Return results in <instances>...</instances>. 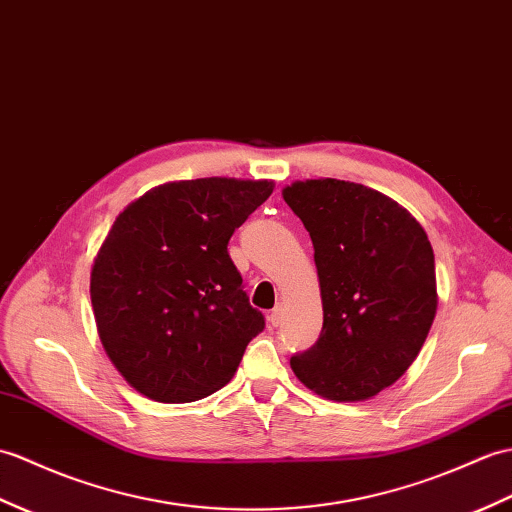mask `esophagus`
<instances>
[{
    "label": "esophagus",
    "instance_id": "1",
    "mask_svg": "<svg viewBox=\"0 0 512 512\" xmlns=\"http://www.w3.org/2000/svg\"><path fill=\"white\" fill-rule=\"evenodd\" d=\"M268 318H270V325H272V327H279V325L283 323V307H281V305H277L275 310L270 312V316H268Z\"/></svg>",
    "mask_w": 512,
    "mask_h": 512
}]
</instances>
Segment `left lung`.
Listing matches in <instances>:
<instances>
[{
    "mask_svg": "<svg viewBox=\"0 0 512 512\" xmlns=\"http://www.w3.org/2000/svg\"><path fill=\"white\" fill-rule=\"evenodd\" d=\"M314 244L323 331L292 355L299 382L329 401H366L417 360L436 316L434 251L399 202L360 183L283 187Z\"/></svg>",
    "mask_w": 512,
    "mask_h": 512,
    "instance_id": "left-lung-1",
    "label": "left lung"
}]
</instances>
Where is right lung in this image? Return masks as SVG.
<instances>
[{
  "label": "right lung",
  "mask_w": 512,
  "mask_h": 512,
  "mask_svg": "<svg viewBox=\"0 0 512 512\" xmlns=\"http://www.w3.org/2000/svg\"><path fill=\"white\" fill-rule=\"evenodd\" d=\"M272 189L222 176L163 183L115 218L89 292L106 355L141 395L187 403L231 382L266 323L227 244Z\"/></svg>",
  "instance_id": "add662e5"
}]
</instances>
